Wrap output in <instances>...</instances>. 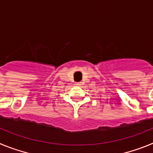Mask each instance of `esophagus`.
<instances>
[{
    "mask_svg": "<svg viewBox=\"0 0 153 153\" xmlns=\"http://www.w3.org/2000/svg\"><path fill=\"white\" fill-rule=\"evenodd\" d=\"M76 85H77V86H79V85H81V82H77V83H76Z\"/></svg>",
    "mask_w": 153,
    "mask_h": 153,
    "instance_id": "1",
    "label": "esophagus"
}]
</instances>
